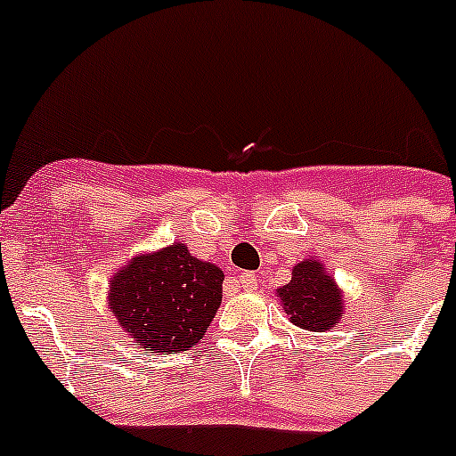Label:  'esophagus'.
Masks as SVG:
<instances>
[{
	"mask_svg": "<svg viewBox=\"0 0 456 456\" xmlns=\"http://www.w3.org/2000/svg\"><path fill=\"white\" fill-rule=\"evenodd\" d=\"M237 280H240V285L244 287L246 291H256L257 287H260V278H257L256 273H240Z\"/></svg>",
	"mask_w": 456,
	"mask_h": 456,
	"instance_id": "obj_1",
	"label": "esophagus"
}]
</instances>
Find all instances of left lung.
Masks as SVG:
<instances>
[{
	"mask_svg": "<svg viewBox=\"0 0 456 456\" xmlns=\"http://www.w3.org/2000/svg\"><path fill=\"white\" fill-rule=\"evenodd\" d=\"M275 294L287 319L307 332H328L344 319V289L316 257L298 262L291 269L289 282Z\"/></svg>",
	"mask_w": 456,
	"mask_h": 456,
	"instance_id": "1",
	"label": "left lung"
}]
</instances>
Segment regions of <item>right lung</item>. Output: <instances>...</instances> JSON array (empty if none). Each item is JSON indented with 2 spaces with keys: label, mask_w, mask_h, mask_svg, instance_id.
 Returning a JSON list of instances; mask_svg holds the SVG:
<instances>
[{
  "label": "right lung",
  "mask_w": 456,
  "mask_h": 456,
  "mask_svg": "<svg viewBox=\"0 0 456 456\" xmlns=\"http://www.w3.org/2000/svg\"><path fill=\"white\" fill-rule=\"evenodd\" d=\"M224 271L185 244L131 257L108 282V310L133 344L171 354L203 339L221 305Z\"/></svg>",
  "instance_id": "obj_1"
}]
</instances>
